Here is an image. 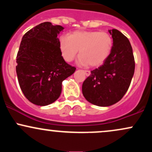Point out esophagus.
I'll list each match as a JSON object with an SVG mask.
<instances>
[{
  "label": "esophagus",
  "instance_id": "obj_1",
  "mask_svg": "<svg viewBox=\"0 0 152 152\" xmlns=\"http://www.w3.org/2000/svg\"><path fill=\"white\" fill-rule=\"evenodd\" d=\"M83 72L85 73V74H86V76H89V75L91 74V71H88V70H84L83 71Z\"/></svg>",
  "mask_w": 152,
  "mask_h": 152
}]
</instances>
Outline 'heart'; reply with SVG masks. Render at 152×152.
<instances>
[{
  "label": "heart",
  "instance_id": "heart-1",
  "mask_svg": "<svg viewBox=\"0 0 152 152\" xmlns=\"http://www.w3.org/2000/svg\"><path fill=\"white\" fill-rule=\"evenodd\" d=\"M113 39L106 32L78 31L59 38V47L64 60L71 62L79 50L78 63L96 67L105 62L112 50Z\"/></svg>",
  "mask_w": 152,
  "mask_h": 152
}]
</instances>
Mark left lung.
Here are the masks:
<instances>
[{"mask_svg": "<svg viewBox=\"0 0 152 152\" xmlns=\"http://www.w3.org/2000/svg\"><path fill=\"white\" fill-rule=\"evenodd\" d=\"M113 38L109 56L83 81L82 93L92 104L109 106L126 93L134 74L135 61L129 39L116 29L109 31Z\"/></svg>", "mask_w": 152, "mask_h": 152, "instance_id": "1", "label": "left lung"}]
</instances>
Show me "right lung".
<instances>
[{"mask_svg":"<svg viewBox=\"0 0 152 152\" xmlns=\"http://www.w3.org/2000/svg\"><path fill=\"white\" fill-rule=\"evenodd\" d=\"M64 27L44 22L23 36L16 57V73L26 99L46 106L60 96L62 81L76 71L61 56L57 37Z\"/></svg>","mask_w":152,"mask_h":152,"instance_id":"obj_1","label":"right lung"}]
</instances>
